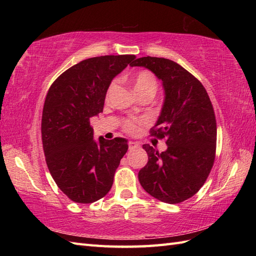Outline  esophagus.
I'll return each instance as SVG.
<instances>
[{"mask_svg":"<svg viewBox=\"0 0 256 256\" xmlns=\"http://www.w3.org/2000/svg\"><path fill=\"white\" fill-rule=\"evenodd\" d=\"M128 148H130V150H134V148H140V145H138V143H136V142H128Z\"/></svg>","mask_w":256,"mask_h":256,"instance_id":"34e87169","label":"esophagus"}]
</instances>
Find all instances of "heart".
<instances>
[{
  "instance_id": "1",
  "label": "heart",
  "mask_w": 256,
  "mask_h": 256,
  "mask_svg": "<svg viewBox=\"0 0 256 256\" xmlns=\"http://www.w3.org/2000/svg\"><path fill=\"white\" fill-rule=\"evenodd\" d=\"M132 84L134 91L136 92V94L138 96L146 94H152L155 96L157 91V80L155 78V76L150 72H148V70H142V72H138L135 74L132 79ZM113 88L114 84L108 86V94H110ZM142 124L143 122L140 121V120L128 118L123 122V130L130 134H135L140 131Z\"/></svg>"
}]
</instances>
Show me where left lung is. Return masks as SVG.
I'll list each match as a JSON object with an SVG mask.
<instances>
[{"mask_svg":"<svg viewBox=\"0 0 256 256\" xmlns=\"http://www.w3.org/2000/svg\"><path fill=\"white\" fill-rule=\"evenodd\" d=\"M131 66H142L162 79L165 102L150 136L165 140L167 150L158 153L144 144L148 162L138 180L154 198L179 204L204 186L216 158L214 110L200 81L180 64L166 58L142 57Z\"/></svg>","mask_w":256,"mask_h":256,"instance_id":"8db88e82","label":"left lung"}]
</instances>
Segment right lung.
I'll list each match as a JSON object with an SVG mask.
<instances>
[{"instance_id":"obj_1","label":"right lung","mask_w":256,"mask_h":256,"mask_svg":"<svg viewBox=\"0 0 256 256\" xmlns=\"http://www.w3.org/2000/svg\"><path fill=\"white\" fill-rule=\"evenodd\" d=\"M134 55L100 56L70 67L47 92L42 140L48 170L59 189L78 204H92L110 192L128 145L124 138L94 140L90 118L103 111L112 79Z\"/></svg>"}]
</instances>
